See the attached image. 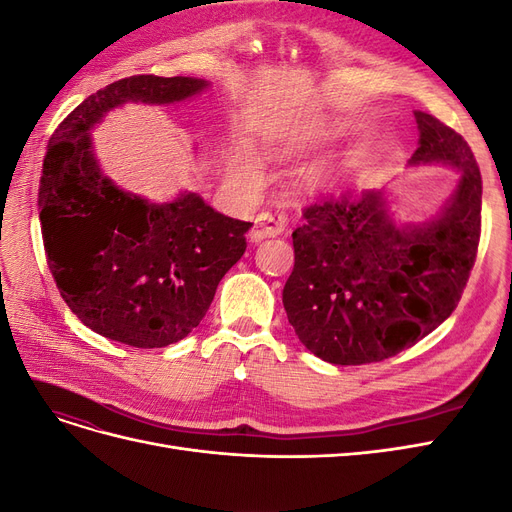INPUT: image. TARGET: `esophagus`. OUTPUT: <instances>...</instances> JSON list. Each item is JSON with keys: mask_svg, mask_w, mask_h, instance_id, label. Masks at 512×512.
I'll return each instance as SVG.
<instances>
[{"mask_svg": "<svg viewBox=\"0 0 512 512\" xmlns=\"http://www.w3.org/2000/svg\"><path fill=\"white\" fill-rule=\"evenodd\" d=\"M286 230V218L282 213H273V211H265L260 213L256 222H254V228L250 232V239L254 243L267 239V237H277L282 235V232Z\"/></svg>", "mask_w": 512, "mask_h": 512, "instance_id": "1", "label": "esophagus"}]
</instances>
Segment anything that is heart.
Here are the masks:
<instances>
[{"label": "heart", "mask_w": 512, "mask_h": 512, "mask_svg": "<svg viewBox=\"0 0 512 512\" xmlns=\"http://www.w3.org/2000/svg\"><path fill=\"white\" fill-rule=\"evenodd\" d=\"M228 168L237 175H254L256 173V164L252 156H247L245 151H235L228 160Z\"/></svg>", "instance_id": "heart-1"}]
</instances>
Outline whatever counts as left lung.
Wrapping results in <instances>:
<instances>
[{
	"label": "left lung",
	"mask_w": 512,
	"mask_h": 512,
	"mask_svg": "<svg viewBox=\"0 0 512 512\" xmlns=\"http://www.w3.org/2000/svg\"><path fill=\"white\" fill-rule=\"evenodd\" d=\"M421 141L408 166L457 170L453 192L425 220H399L382 190L324 200L292 232L294 269L282 292L301 344L333 365L395 356L453 314L480 237V170L463 138L414 111Z\"/></svg>",
	"instance_id": "left-lung-1"
}]
</instances>
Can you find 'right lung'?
Segmentation results:
<instances>
[{"label": "right lung", "mask_w": 512, "mask_h": 512, "mask_svg": "<svg viewBox=\"0 0 512 512\" xmlns=\"http://www.w3.org/2000/svg\"><path fill=\"white\" fill-rule=\"evenodd\" d=\"M209 85L130 76L83 100L51 136L38 192L46 262L76 318L113 342L164 348L188 337L243 256L252 224L196 192L153 203L121 190L100 168L91 130L123 104L170 106Z\"/></svg>", "instance_id": "add662e5"}]
</instances>
